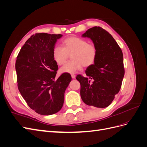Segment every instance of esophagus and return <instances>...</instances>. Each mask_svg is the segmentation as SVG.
I'll list each match as a JSON object with an SVG mask.
<instances>
[{
  "instance_id": "34e87169",
  "label": "esophagus",
  "mask_w": 147,
  "mask_h": 147,
  "mask_svg": "<svg viewBox=\"0 0 147 147\" xmlns=\"http://www.w3.org/2000/svg\"><path fill=\"white\" fill-rule=\"evenodd\" d=\"M71 77H72V78H75V77H76V75L74 74H71Z\"/></svg>"
}]
</instances>
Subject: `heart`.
Wrapping results in <instances>:
<instances>
[{
	"label": "heart",
	"mask_w": 147,
	"mask_h": 147,
	"mask_svg": "<svg viewBox=\"0 0 147 147\" xmlns=\"http://www.w3.org/2000/svg\"><path fill=\"white\" fill-rule=\"evenodd\" d=\"M63 48L56 46L53 50V57L59 65L64 64L71 55V59L60 69L61 73L75 74L82 69L83 65L89 67L94 63L97 57V48L93 43L77 37L65 39Z\"/></svg>",
	"instance_id": "b5f03b06"
}]
</instances>
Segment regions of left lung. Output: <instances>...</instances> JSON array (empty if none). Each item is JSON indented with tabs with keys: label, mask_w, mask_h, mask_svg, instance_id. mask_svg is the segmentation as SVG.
Listing matches in <instances>:
<instances>
[{
	"label": "left lung",
	"mask_w": 147,
	"mask_h": 147,
	"mask_svg": "<svg viewBox=\"0 0 147 147\" xmlns=\"http://www.w3.org/2000/svg\"><path fill=\"white\" fill-rule=\"evenodd\" d=\"M83 37L92 40L97 48L94 64L87 67V77L78 75L80 96L88 105L108 107L118 94L124 75L123 55L119 45L107 31L100 27L89 29Z\"/></svg>",
	"instance_id": "1"
}]
</instances>
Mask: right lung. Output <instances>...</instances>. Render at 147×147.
Instances as JSON below:
<instances>
[{
  "mask_svg": "<svg viewBox=\"0 0 147 147\" xmlns=\"http://www.w3.org/2000/svg\"><path fill=\"white\" fill-rule=\"evenodd\" d=\"M61 34L37 33L20 50L15 69L18 88L26 103L42 115L55 114L63 107L64 92L72 77L64 73L56 79L58 66L53 50Z\"/></svg>",
  "mask_w": 147,
  "mask_h": 147,
  "instance_id": "add662e5",
  "label": "right lung"
}]
</instances>
